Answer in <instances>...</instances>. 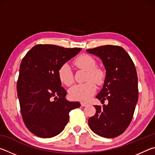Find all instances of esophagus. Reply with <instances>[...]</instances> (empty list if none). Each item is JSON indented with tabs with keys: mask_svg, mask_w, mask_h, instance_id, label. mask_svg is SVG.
<instances>
[{
	"mask_svg": "<svg viewBox=\"0 0 155 155\" xmlns=\"http://www.w3.org/2000/svg\"><path fill=\"white\" fill-rule=\"evenodd\" d=\"M87 104V103H85V102H81V105L82 107H85Z\"/></svg>",
	"mask_w": 155,
	"mask_h": 155,
	"instance_id": "1",
	"label": "esophagus"
}]
</instances>
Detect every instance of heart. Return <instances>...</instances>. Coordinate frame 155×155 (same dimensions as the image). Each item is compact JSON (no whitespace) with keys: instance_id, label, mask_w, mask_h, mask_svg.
I'll return each mask as SVG.
<instances>
[{"instance_id":"b5f03b06","label":"heart","mask_w":155,"mask_h":155,"mask_svg":"<svg viewBox=\"0 0 155 155\" xmlns=\"http://www.w3.org/2000/svg\"><path fill=\"white\" fill-rule=\"evenodd\" d=\"M78 68L87 71L85 76L86 82L78 84L69 90L70 98L75 101H86L90 98L96 91V85H101L104 82L105 73L101 68L96 66L95 59L87 54L78 56L74 61ZM58 77L61 83L70 86L74 82V76L72 70L68 64L61 65L58 70Z\"/></svg>"}]
</instances>
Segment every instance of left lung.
I'll list each match as a JSON object with an SVG mask.
<instances>
[{
	"mask_svg": "<svg viewBox=\"0 0 155 155\" xmlns=\"http://www.w3.org/2000/svg\"><path fill=\"white\" fill-rule=\"evenodd\" d=\"M99 57L106 69L103 87L96 96L101 103L88 120L91 130L101 137L114 138L129 126L138 101L137 74L129 54L119 46L105 45L86 50Z\"/></svg>",
	"mask_w": 155,
	"mask_h": 155,
	"instance_id": "obj_1",
	"label": "left lung"
}]
</instances>
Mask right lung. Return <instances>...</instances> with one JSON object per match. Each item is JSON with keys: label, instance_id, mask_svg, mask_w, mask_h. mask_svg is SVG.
Returning <instances> with one entry per match:
<instances>
[{"label": "right lung", "instance_id": "obj_1", "mask_svg": "<svg viewBox=\"0 0 155 155\" xmlns=\"http://www.w3.org/2000/svg\"><path fill=\"white\" fill-rule=\"evenodd\" d=\"M52 44H38L22 59L17 81L20 111L26 127L42 138L59 134L68 124L69 113L81 106L65 99L58 70L81 51Z\"/></svg>", "mask_w": 155, "mask_h": 155}]
</instances>
